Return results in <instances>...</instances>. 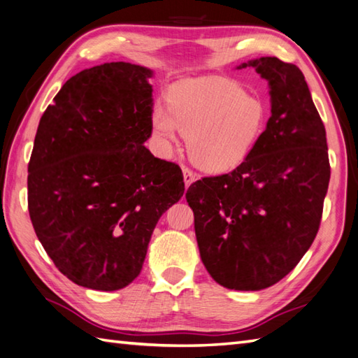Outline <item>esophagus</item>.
<instances>
[{"label": "esophagus", "mask_w": 358, "mask_h": 358, "mask_svg": "<svg viewBox=\"0 0 358 358\" xmlns=\"http://www.w3.org/2000/svg\"><path fill=\"white\" fill-rule=\"evenodd\" d=\"M182 177H185V185L186 187H189L192 182L196 180V176L195 173L190 171L189 168H182Z\"/></svg>", "instance_id": "esophagus-1"}]
</instances>
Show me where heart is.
I'll list each match as a JSON object with an SVG mask.
<instances>
[{
  "instance_id": "b5f03b06",
  "label": "heart",
  "mask_w": 358,
  "mask_h": 358,
  "mask_svg": "<svg viewBox=\"0 0 358 358\" xmlns=\"http://www.w3.org/2000/svg\"><path fill=\"white\" fill-rule=\"evenodd\" d=\"M268 108L261 96L235 80L198 78L169 91V110L155 106L152 127L164 145L189 137L192 162L207 172H227L243 164L267 128Z\"/></svg>"
}]
</instances>
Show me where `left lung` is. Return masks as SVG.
<instances>
[{
    "label": "left lung",
    "instance_id": "8db88e82",
    "mask_svg": "<svg viewBox=\"0 0 358 358\" xmlns=\"http://www.w3.org/2000/svg\"><path fill=\"white\" fill-rule=\"evenodd\" d=\"M268 80L271 117L236 169L189 186L204 267L220 285L257 292L292 271L317 235L329 185L327 132L303 73L265 56L239 65Z\"/></svg>",
    "mask_w": 358,
    "mask_h": 358
}]
</instances>
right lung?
<instances>
[{
  "label": "right lung",
  "mask_w": 358,
  "mask_h": 358,
  "mask_svg": "<svg viewBox=\"0 0 358 358\" xmlns=\"http://www.w3.org/2000/svg\"><path fill=\"white\" fill-rule=\"evenodd\" d=\"M152 71L110 62L65 82L39 120L29 162V213L56 268L114 292L143 265L162 215L185 194L180 166L154 157Z\"/></svg>",
  "instance_id": "right-lung-1"
}]
</instances>
